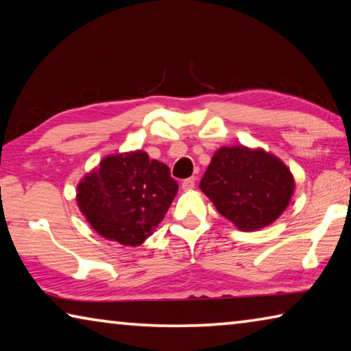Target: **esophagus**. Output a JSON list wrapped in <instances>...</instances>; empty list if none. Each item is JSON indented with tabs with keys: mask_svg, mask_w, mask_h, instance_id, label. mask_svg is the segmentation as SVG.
Masks as SVG:
<instances>
[{
	"mask_svg": "<svg viewBox=\"0 0 351 351\" xmlns=\"http://www.w3.org/2000/svg\"><path fill=\"white\" fill-rule=\"evenodd\" d=\"M195 178L192 176V178H187V180H184L182 181V184H181V187H182V190H192L193 187H195Z\"/></svg>",
	"mask_w": 351,
	"mask_h": 351,
	"instance_id": "1",
	"label": "esophagus"
}]
</instances>
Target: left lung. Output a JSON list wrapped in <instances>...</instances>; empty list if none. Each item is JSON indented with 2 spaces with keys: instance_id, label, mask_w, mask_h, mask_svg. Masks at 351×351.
Returning a JSON list of instances; mask_svg holds the SVG:
<instances>
[{
  "instance_id": "obj_1",
  "label": "left lung",
  "mask_w": 351,
  "mask_h": 351,
  "mask_svg": "<svg viewBox=\"0 0 351 351\" xmlns=\"http://www.w3.org/2000/svg\"><path fill=\"white\" fill-rule=\"evenodd\" d=\"M294 176L276 154L245 145L213 153L199 189L240 230L266 228L287 210Z\"/></svg>"
}]
</instances>
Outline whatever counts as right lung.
Listing matches in <instances>:
<instances>
[{
	"instance_id": "right-lung-1",
	"label": "right lung",
	"mask_w": 351,
	"mask_h": 351,
	"mask_svg": "<svg viewBox=\"0 0 351 351\" xmlns=\"http://www.w3.org/2000/svg\"><path fill=\"white\" fill-rule=\"evenodd\" d=\"M178 193L167 165L142 150L105 156L77 184V206L106 240L139 246L162 221Z\"/></svg>"
}]
</instances>
